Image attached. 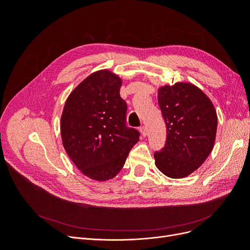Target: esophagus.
<instances>
[{"label":"esophagus","mask_w":250,"mask_h":250,"mask_svg":"<svg viewBox=\"0 0 250 250\" xmlns=\"http://www.w3.org/2000/svg\"><path fill=\"white\" fill-rule=\"evenodd\" d=\"M140 130H141V134H142L144 137L148 136V128H147V126H146V125H143V126H141Z\"/></svg>","instance_id":"obj_1"}]
</instances>
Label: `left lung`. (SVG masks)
Masks as SVG:
<instances>
[{
    "label": "left lung",
    "instance_id": "8db88e82",
    "mask_svg": "<svg viewBox=\"0 0 250 250\" xmlns=\"http://www.w3.org/2000/svg\"><path fill=\"white\" fill-rule=\"evenodd\" d=\"M166 125L164 148L154 153L155 165L170 178L195 171L212 152L218 118L212 101L195 85L178 82L158 89Z\"/></svg>",
    "mask_w": 250,
    "mask_h": 250
}]
</instances>
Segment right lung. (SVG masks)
<instances>
[{
    "label": "right lung",
    "instance_id": "right-lung-1",
    "mask_svg": "<svg viewBox=\"0 0 250 250\" xmlns=\"http://www.w3.org/2000/svg\"><path fill=\"white\" fill-rule=\"evenodd\" d=\"M122 79L108 70L92 73L65 100L61 116L62 146L87 177L106 181L125 165L140 133L125 125Z\"/></svg>",
    "mask_w": 250,
    "mask_h": 250
}]
</instances>
